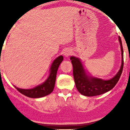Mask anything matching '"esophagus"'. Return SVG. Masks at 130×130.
<instances>
[{"label": "esophagus", "instance_id": "esophagus-1", "mask_svg": "<svg viewBox=\"0 0 130 130\" xmlns=\"http://www.w3.org/2000/svg\"><path fill=\"white\" fill-rule=\"evenodd\" d=\"M72 54V51L71 50H69V49H67L65 50V52H63V55L65 56V57H68Z\"/></svg>", "mask_w": 130, "mask_h": 130}]
</instances>
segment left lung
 <instances>
[{
    "label": "left lung",
    "mask_w": 130,
    "mask_h": 130,
    "mask_svg": "<svg viewBox=\"0 0 130 130\" xmlns=\"http://www.w3.org/2000/svg\"><path fill=\"white\" fill-rule=\"evenodd\" d=\"M121 46V65L118 72L110 80L101 79L89 76L85 71L80 60L75 57H71L73 65V74L75 83L78 91L85 96H95L107 92L112 89L118 82L123 69V50L121 38L119 36Z\"/></svg>",
    "instance_id": "left-lung-1"
}]
</instances>
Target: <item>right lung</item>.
<instances>
[{
    "instance_id": "right-lung-1",
    "label": "right lung",
    "mask_w": 130,
    "mask_h": 130,
    "mask_svg": "<svg viewBox=\"0 0 130 130\" xmlns=\"http://www.w3.org/2000/svg\"><path fill=\"white\" fill-rule=\"evenodd\" d=\"M63 60V57L61 55L57 57L53 61L51 66L49 77L43 84L31 89H23L15 87V89L23 95L31 98H42L51 94L53 92L55 87L58 69Z\"/></svg>"
}]
</instances>
